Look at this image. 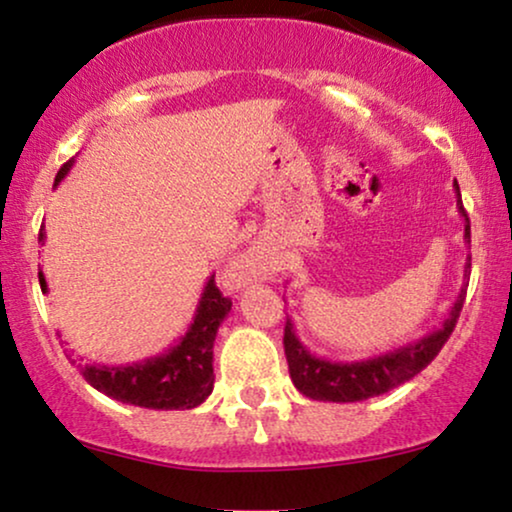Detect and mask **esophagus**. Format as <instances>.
I'll list each match as a JSON object with an SVG mask.
<instances>
[{
	"instance_id": "esophagus-1",
	"label": "esophagus",
	"mask_w": 512,
	"mask_h": 512,
	"mask_svg": "<svg viewBox=\"0 0 512 512\" xmlns=\"http://www.w3.org/2000/svg\"><path fill=\"white\" fill-rule=\"evenodd\" d=\"M269 274V260L262 255L260 250H248L234 262V276L241 281H255Z\"/></svg>"
}]
</instances>
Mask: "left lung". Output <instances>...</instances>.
<instances>
[{
	"mask_svg": "<svg viewBox=\"0 0 512 512\" xmlns=\"http://www.w3.org/2000/svg\"><path fill=\"white\" fill-rule=\"evenodd\" d=\"M454 192L456 208H459L461 217L466 220V224H463V238H466V243H470V220L466 210H463L461 192L456 182ZM468 276L470 257L466 267H463V285L459 295H456L454 304L449 306L447 318L442 320L440 327H435L433 332H428V335L417 339V342L398 346V349L379 353V356L365 360L344 363V360L318 358L316 353H311L302 342H299L295 323H292V318L288 316V320H285L283 346L285 358H288L292 384H295L299 393L311 400H323V403H358V400L374 398V395L391 391V388L417 377V374L438 356L449 335H452L456 318H459L461 313L463 299H466Z\"/></svg>",
	"mask_w": 512,
	"mask_h": 512,
	"instance_id": "obj_1",
	"label": "left lung"
}]
</instances>
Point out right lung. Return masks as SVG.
I'll use <instances>...</instances> for the list:
<instances>
[{
    "label": "right lung",
    "mask_w": 512,
    "mask_h": 512,
    "mask_svg": "<svg viewBox=\"0 0 512 512\" xmlns=\"http://www.w3.org/2000/svg\"><path fill=\"white\" fill-rule=\"evenodd\" d=\"M74 159L58 170L56 185L70 173ZM46 231L39 229V241ZM39 285L46 288V278L39 271ZM231 299L224 297L215 285V274L208 278L206 288L196 304L194 318L180 342L163 351L161 356L140 360L131 365H77L84 379L95 391L119 400V403L147 407V410H192L213 393V344L222 320L229 316ZM72 363L74 353H67Z\"/></svg>",
    "instance_id": "obj_1"
}]
</instances>
